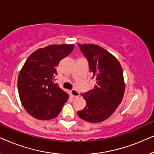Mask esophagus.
<instances>
[{
    "label": "esophagus",
    "instance_id": "esophagus-1",
    "mask_svg": "<svg viewBox=\"0 0 154 154\" xmlns=\"http://www.w3.org/2000/svg\"><path fill=\"white\" fill-rule=\"evenodd\" d=\"M70 93L71 95H72L73 97H77L79 96V92L78 91V90H76L75 89H72L70 91Z\"/></svg>",
    "mask_w": 154,
    "mask_h": 154
}]
</instances>
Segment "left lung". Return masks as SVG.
Instances as JSON below:
<instances>
[{
	"label": "left lung",
	"mask_w": 154,
	"mask_h": 154,
	"mask_svg": "<svg viewBox=\"0 0 154 154\" xmlns=\"http://www.w3.org/2000/svg\"><path fill=\"white\" fill-rule=\"evenodd\" d=\"M87 59L92 79L96 84L92 90L81 93L86 106L77 113L81 119L100 123L110 116L123 100L125 92L123 72L119 61L104 48L94 44H79Z\"/></svg>",
	"instance_id": "8db88e82"
}]
</instances>
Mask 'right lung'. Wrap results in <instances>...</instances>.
I'll list each match as a JSON object with an SVG mask.
<instances>
[{"label":"right lung","instance_id":"obj_1","mask_svg":"<svg viewBox=\"0 0 154 154\" xmlns=\"http://www.w3.org/2000/svg\"><path fill=\"white\" fill-rule=\"evenodd\" d=\"M74 45H51L40 48L27 58L18 76L21 102L35 119L50 120L57 116L69 94L55 83L56 67L73 51Z\"/></svg>","mask_w":154,"mask_h":154}]
</instances>
